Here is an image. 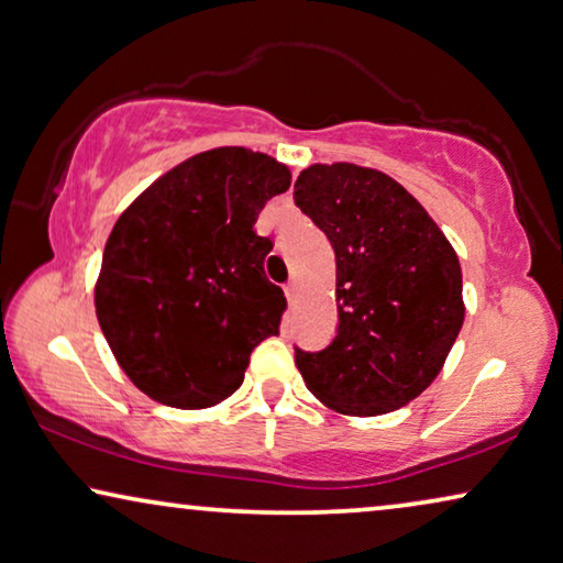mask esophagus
Instances as JSON below:
<instances>
[{"instance_id":"esophagus-1","label":"esophagus","mask_w":563,"mask_h":563,"mask_svg":"<svg viewBox=\"0 0 563 563\" xmlns=\"http://www.w3.org/2000/svg\"><path fill=\"white\" fill-rule=\"evenodd\" d=\"M297 291H299V287H297V282L291 279L287 287H284V295H287V299H289V305H295L297 301Z\"/></svg>"}]
</instances>
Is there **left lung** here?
Returning a JSON list of instances; mask_svg holds the SVG:
<instances>
[{
  "mask_svg": "<svg viewBox=\"0 0 563 563\" xmlns=\"http://www.w3.org/2000/svg\"><path fill=\"white\" fill-rule=\"evenodd\" d=\"M301 213L338 264V335L297 350L307 388L345 417H380L427 390L464 322L462 268L421 202L378 169L335 162L301 169Z\"/></svg>",
  "mask_w": 563,
  "mask_h": 563,
  "instance_id": "1",
  "label": "left lung"
}]
</instances>
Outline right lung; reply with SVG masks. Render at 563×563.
<instances>
[{
  "instance_id": "right-lung-1",
  "label": "right lung",
  "mask_w": 563,
  "mask_h": 563,
  "mask_svg": "<svg viewBox=\"0 0 563 563\" xmlns=\"http://www.w3.org/2000/svg\"><path fill=\"white\" fill-rule=\"evenodd\" d=\"M287 165L246 146L195 154L119 216L96 279V317L129 380L175 409H208L243 383L251 350L279 335L274 243L254 231L287 192Z\"/></svg>"
}]
</instances>
